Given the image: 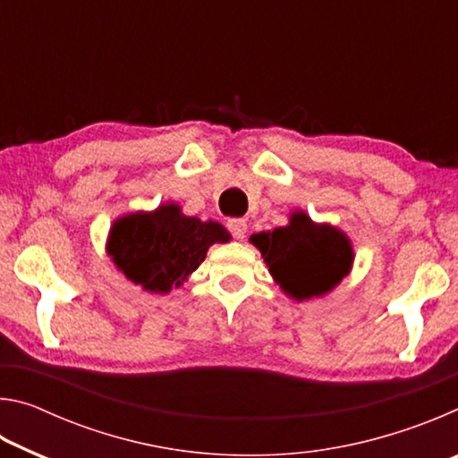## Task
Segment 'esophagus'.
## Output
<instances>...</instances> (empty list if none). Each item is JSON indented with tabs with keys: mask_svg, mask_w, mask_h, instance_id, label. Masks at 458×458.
I'll return each instance as SVG.
<instances>
[{
	"mask_svg": "<svg viewBox=\"0 0 458 458\" xmlns=\"http://www.w3.org/2000/svg\"><path fill=\"white\" fill-rule=\"evenodd\" d=\"M228 230L236 240H242L246 236V222L242 218H232L228 220Z\"/></svg>",
	"mask_w": 458,
	"mask_h": 458,
	"instance_id": "obj_1",
	"label": "esophagus"
}]
</instances>
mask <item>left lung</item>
Listing matches in <instances>:
<instances>
[{
  "label": "left lung",
  "mask_w": 458,
  "mask_h": 458,
  "mask_svg": "<svg viewBox=\"0 0 458 458\" xmlns=\"http://www.w3.org/2000/svg\"><path fill=\"white\" fill-rule=\"evenodd\" d=\"M273 281L294 301L319 299L352 273L353 246L344 230L293 210L289 224L250 236Z\"/></svg>",
  "instance_id": "1"
}]
</instances>
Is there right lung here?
<instances>
[{"instance_id":"add662e5","label":"right lung","mask_w":458,"mask_h":458,"mask_svg":"<svg viewBox=\"0 0 458 458\" xmlns=\"http://www.w3.org/2000/svg\"><path fill=\"white\" fill-rule=\"evenodd\" d=\"M222 224L185 216L175 201L151 212H131L113 222L106 254L127 281L153 294L182 286L206 259L208 248L228 242Z\"/></svg>"}]
</instances>
